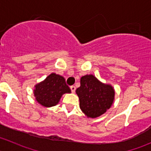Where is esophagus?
Masks as SVG:
<instances>
[{"label":"esophagus","instance_id":"obj_1","mask_svg":"<svg viewBox=\"0 0 151 151\" xmlns=\"http://www.w3.org/2000/svg\"><path fill=\"white\" fill-rule=\"evenodd\" d=\"M70 88H71V92H72V93H74V92H75L76 87L74 86V85H71V86L70 87Z\"/></svg>","mask_w":151,"mask_h":151}]
</instances>
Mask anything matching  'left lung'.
<instances>
[{"label":"left lung","instance_id":"8db88e82","mask_svg":"<svg viewBox=\"0 0 151 151\" xmlns=\"http://www.w3.org/2000/svg\"><path fill=\"white\" fill-rule=\"evenodd\" d=\"M80 99V107L88 118H97L112 105L115 91L110 85L101 83L93 75L81 77L80 86L76 90Z\"/></svg>","mask_w":151,"mask_h":151}]
</instances>
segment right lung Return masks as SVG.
Here are the masks:
<instances>
[{
	"label": "right lung",
	"instance_id": "right-lung-1",
	"mask_svg": "<svg viewBox=\"0 0 151 151\" xmlns=\"http://www.w3.org/2000/svg\"><path fill=\"white\" fill-rule=\"evenodd\" d=\"M33 93L39 104L50 107L59 102L63 94L71 93V89L62 76L52 73L43 82L35 86Z\"/></svg>",
	"mask_w": 151,
	"mask_h": 151
}]
</instances>
